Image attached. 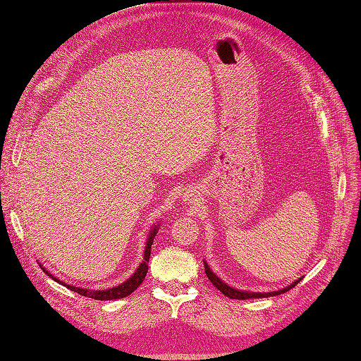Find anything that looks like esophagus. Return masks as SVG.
<instances>
[{
    "mask_svg": "<svg viewBox=\"0 0 361 361\" xmlns=\"http://www.w3.org/2000/svg\"><path fill=\"white\" fill-rule=\"evenodd\" d=\"M185 200H187V203H189V200H190V199H189V197H187V199H185Z\"/></svg>",
    "mask_w": 361,
    "mask_h": 361,
    "instance_id": "esophagus-1",
    "label": "esophagus"
}]
</instances>
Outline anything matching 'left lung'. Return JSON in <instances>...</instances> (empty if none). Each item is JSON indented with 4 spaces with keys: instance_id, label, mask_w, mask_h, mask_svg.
<instances>
[{
    "instance_id": "left-lung-1",
    "label": "left lung",
    "mask_w": 361,
    "mask_h": 361,
    "mask_svg": "<svg viewBox=\"0 0 361 361\" xmlns=\"http://www.w3.org/2000/svg\"><path fill=\"white\" fill-rule=\"evenodd\" d=\"M203 265H205V273H207L208 279L211 280V283H212L219 292H223L227 298H231V300H249V298H269V296L281 295V293H285V292L290 290L292 288H295V286L302 280V277H300L298 280L292 281V283L288 285L286 288L274 290V292H250V290L236 289V288H233V286L227 285L226 281H223L221 279H219V277L209 269V265H208V262H207L205 259H203Z\"/></svg>"
}]
</instances>
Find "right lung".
Instances as JSON below:
<instances>
[{
	"label": "right lung",
	"mask_w": 361,
	"mask_h": 361,
	"mask_svg": "<svg viewBox=\"0 0 361 361\" xmlns=\"http://www.w3.org/2000/svg\"><path fill=\"white\" fill-rule=\"evenodd\" d=\"M161 227V223L154 224L150 227V233L147 236V240H146V246H145V254H143V261L140 262V265L137 267V270L133 273V276L130 279H127L123 281V283L118 285V286H114V288H109V289H102V290H96V289H85V288H78V286H73V285H69V283H65V281L59 280L56 276H53L51 273H49L45 270V267H42L41 262H39V267L44 270V273L47 276H50L54 281H57V283L63 285L65 288L80 293L82 296H88V298H92V300H99V301H112V300H121V298H125L131 295L140 285L143 283V280L147 274V270H149V258H150V250H152V245H153V239L156 236V233H158Z\"/></svg>",
	"instance_id": "1"
}]
</instances>
